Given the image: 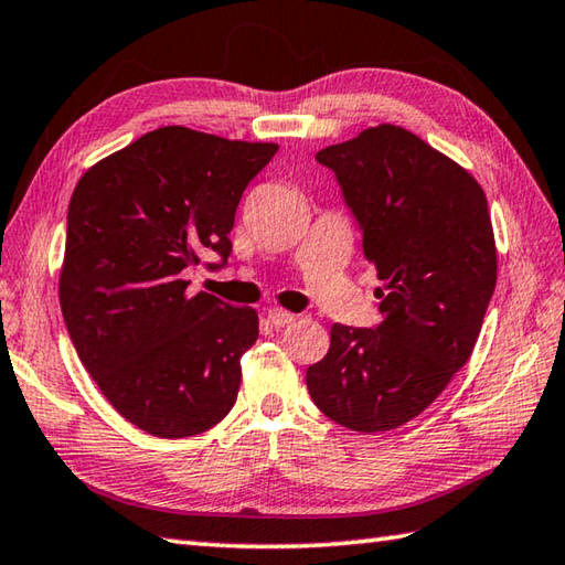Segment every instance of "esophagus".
<instances>
[{"instance_id":"34e87169","label":"esophagus","mask_w":565,"mask_h":565,"mask_svg":"<svg viewBox=\"0 0 565 565\" xmlns=\"http://www.w3.org/2000/svg\"><path fill=\"white\" fill-rule=\"evenodd\" d=\"M269 321L276 326V328H284V326H291L296 321V316L289 313V311H281V309H271L269 311Z\"/></svg>"}]
</instances>
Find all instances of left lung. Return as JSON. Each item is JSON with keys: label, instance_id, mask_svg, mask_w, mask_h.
Wrapping results in <instances>:
<instances>
[{"label": "left lung", "instance_id": "8db88e82", "mask_svg": "<svg viewBox=\"0 0 565 565\" xmlns=\"http://www.w3.org/2000/svg\"><path fill=\"white\" fill-rule=\"evenodd\" d=\"M316 160L335 175L385 286L383 321L335 323L306 385L333 423L385 433L433 405L475 351L497 286L487 198L455 160L387 122Z\"/></svg>", "mask_w": 565, "mask_h": 565}]
</instances>
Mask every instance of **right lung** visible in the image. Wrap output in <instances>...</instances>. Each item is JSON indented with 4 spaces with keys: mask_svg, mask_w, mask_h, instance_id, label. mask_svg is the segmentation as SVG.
I'll return each instance as SVG.
<instances>
[{
    "mask_svg": "<svg viewBox=\"0 0 565 565\" xmlns=\"http://www.w3.org/2000/svg\"><path fill=\"white\" fill-rule=\"evenodd\" d=\"M279 146L158 128L78 180L66 214L61 313L100 393L142 433H207L239 393L259 338L249 306L188 294L184 271L222 269L247 184Z\"/></svg>",
    "mask_w": 565,
    "mask_h": 565,
    "instance_id": "right-lung-1",
    "label": "right lung"
}]
</instances>
